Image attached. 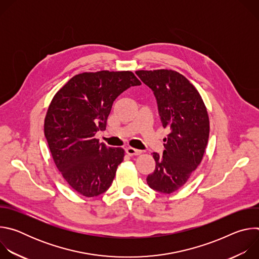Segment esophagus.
Wrapping results in <instances>:
<instances>
[{"label": "esophagus", "instance_id": "esophagus-1", "mask_svg": "<svg viewBox=\"0 0 259 259\" xmlns=\"http://www.w3.org/2000/svg\"><path fill=\"white\" fill-rule=\"evenodd\" d=\"M126 154L129 155V156H138L141 154V151L139 150H136V149H133V147H127V149L125 150Z\"/></svg>", "mask_w": 259, "mask_h": 259}]
</instances>
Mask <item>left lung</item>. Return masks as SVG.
Returning a JSON list of instances; mask_svg holds the SVG:
<instances>
[{"label":"left lung","instance_id":"1","mask_svg":"<svg viewBox=\"0 0 259 259\" xmlns=\"http://www.w3.org/2000/svg\"><path fill=\"white\" fill-rule=\"evenodd\" d=\"M136 75L157 98L159 115L170 133L163 155L154 153L156 169L146 178L149 187L171 194L187 183L203 160L209 138V116L195 86L172 69L137 70Z\"/></svg>","mask_w":259,"mask_h":259}]
</instances>
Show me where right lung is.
Listing matches in <instances>:
<instances>
[{
	"label": "right lung",
	"mask_w": 259,
	"mask_h": 259,
	"mask_svg": "<svg viewBox=\"0 0 259 259\" xmlns=\"http://www.w3.org/2000/svg\"><path fill=\"white\" fill-rule=\"evenodd\" d=\"M141 82L129 70L82 72L54 95L44 123L53 161L69 187L84 197H96L112 184L124 160L122 147H109L95 138L105 130L117 97Z\"/></svg>",
	"instance_id": "right-lung-1"
}]
</instances>
